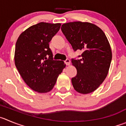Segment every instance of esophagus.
<instances>
[{"mask_svg": "<svg viewBox=\"0 0 126 126\" xmlns=\"http://www.w3.org/2000/svg\"><path fill=\"white\" fill-rule=\"evenodd\" d=\"M64 62L66 65H70V60L69 59H68V58H67L66 60H65L64 61Z\"/></svg>", "mask_w": 126, "mask_h": 126, "instance_id": "obj_1", "label": "esophagus"}]
</instances>
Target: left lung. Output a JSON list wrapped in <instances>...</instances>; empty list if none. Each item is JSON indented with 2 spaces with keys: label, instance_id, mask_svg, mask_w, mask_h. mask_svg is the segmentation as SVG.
<instances>
[{
  "label": "left lung",
  "instance_id": "left-lung-1",
  "mask_svg": "<svg viewBox=\"0 0 126 126\" xmlns=\"http://www.w3.org/2000/svg\"><path fill=\"white\" fill-rule=\"evenodd\" d=\"M62 31L75 51L81 50V59L72 58L77 75L71 82L77 92L88 94L102 84L108 75L112 60L109 42L103 30L88 22L64 23Z\"/></svg>",
  "mask_w": 126,
  "mask_h": 126
}]
</instances>
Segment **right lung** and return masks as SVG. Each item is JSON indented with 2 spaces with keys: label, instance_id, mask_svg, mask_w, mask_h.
<instances>
[{
  "label": "right lung",
  "instance_id": "1",
  "mask_svg": "<svg viewBox=\"0 0 126 126\" xmlns=\"http://www.w3.org/2000/svg\"><path fill=\"white\" fill-rule=\"evenodd\" d=\"M60 23L40 22L19 36L15 50V64L25 83L35 91L49 92L65 67L54 60L49 42L59 31Z\"/></svg>",
  "mask_w": 126,
  "mask_h": 126
}]
</instances>
